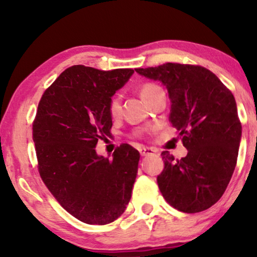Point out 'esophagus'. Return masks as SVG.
<instances>
[{
  "label": "esophagus",
  "mask_w": 257,
  "mask_h": 257,
  "mask_svg": "<svg viewBox=\"0 0 257 257\" xmlns=\"http://www.w3.org/2000/svg\"><path fill=\"white\" fill-rule=\"evenodd\" d=\"M139 151H140V156H142V157L151 156V154L156 153V150L151 149V147H143V149H140Z\"/></svg>",
  "instance_id": "1"
}]
</instances>
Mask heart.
Returning a JSON list of instances; mask_svg holds the SVG:
<instances>
[{
  "label": "heart",
  "mask_w": 257,
  "mask_h": 257,
  "mask_svg": "<svg viewBox=\"0 0 257 257\" xmlns=\"http://www.w3.org/2000/svg\"><path fill=\"white\" fill-rule=\"evenodd\" d=\"M160 90H161L160 86H158L157 84L147 82V83H144L140 85L139 93L144 99V101L146 103V101H149L151 98L154 96V94H156L157 92H159ZM107 112L112 119H118L119 117H120L121 103H120V99H119L118 97H112L110 101H108Z\"/></svg>",
  "instance_id": "obj_1"
}]
</instances>
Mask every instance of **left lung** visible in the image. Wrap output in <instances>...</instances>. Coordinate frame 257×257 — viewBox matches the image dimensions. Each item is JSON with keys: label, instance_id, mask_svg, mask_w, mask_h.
Listing matches in <instances>:
<instances>
[{"label": "left lung", "instance_id": "obj_1", "mask_svg": "<svg viewBox=\"0 0 257 257\" xmlns=\"http://www.w3.org/2000/svg\"><path fill=\"white\" fill-rule=\"evenodd\" d=\"M136 71L166 86L170 121L188 151L181 159L161 153V194L180 212L208 209L222 196L236 166L242 126L233 93L200 65L165 63Z\"/></svg>", "mask_w": 257, "mask_h": 257}]
</instances>
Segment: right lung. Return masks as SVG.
I'll list each match as a JSON object with an SVG mask.
<instances>
[{
    "mask_svg": "<svg viewBox=\"0 0 257 257\" xmlns=\"http://www.w3.org/2000/svg\"><path fill=\"white\" fill-rule=\"evenodd\" d=\"M133 72L73 65L38 103L33 122L38 172L59 205L84 223L113 222L131 199L138 151L122 144L108 159L94 147L111 135L108 101Z\"/></svg>",
    "mask_w": 257,
    "mask_h": 257,
    "instance_id": "right-lung-1",
    "label": "right lung"
}]
</instances>
